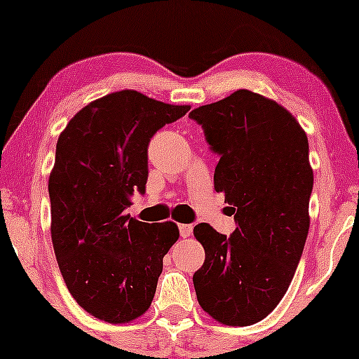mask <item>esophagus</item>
Masks as SVG:
<instances>
[{
  "label": "esophagus",
  "instance_id": "34e87169",
  "mask_svg": "<svg viewBox=\"0 0 359 359\" xmlns=\"http://www.w3.org/2000/svg\"><path fill=\"white\" fill-rule=\"evenodd\" d=\"M192 231H194L192 224H179V233L182 238H189L192 234Z\"/></svg>",
  "mask_w": 359,
  "mask_h": 359
}]
</instances>
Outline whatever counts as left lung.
Returning <instances> with one entry per match:
<instances>
[{
	"mask_svg": "<svg viewBox=\"0 0 359 359\" xmlns=\"http://www.w3.org/2000/svg\"><path fill=\"white\" fill-rule=\"evenodd\" d=\"M219 155L214 189L233 205L231 236L194 228L204 265L194 273L201 307L226 325H251L285 295L309 233L314 175L299 121L278 102L240 89L189 114Z\"/></svg>",
	"mask_w": 359,
	"mask_h": 359,
	"instance_id": "left-lung-1",
	"label": "left lung"
}]
</instances>
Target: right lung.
<instances>
[{
  "label": "right lung",
  "mask_w": 359,
  "mask_h": 359,
  "mask_svg": "<svg viewBox=\"0 0 359 359\" xmlns=\"http://www.w3.org/2000/svg\"><path fill=\"white\" fill-rule=\"evenodd\" d=\"M189 109L125 89L84 106L57 140L48 179L53 251L76 302L106 323L145 314L163 257L179 240L175 222L148 224L125 209L135 192L145 194L151 137Z\"/></svg>",
  "instance_id": "right-lung-1"
}]
</instances>
